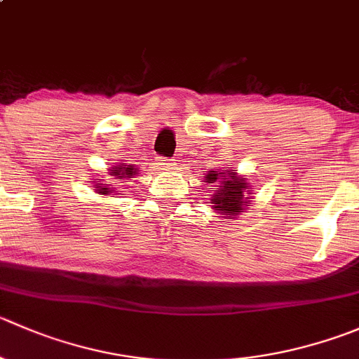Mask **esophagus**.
<instances>
[{
	"label": "esophagus",
	"mask_w": 359,
	"mask_h": 359,
	"mask_svg": "<svg viewBox=\"0 0 359 359\" xmlns=\"http://www.w3.org/2000/svg\"><path fill=\"white\" fill-rule=\"evenodd\" d=\"M156 165L159 166V168H170V166H173L175 163H173V159L170 158H165V156H159V158H156Z\"/></svg>",
	"instance_id": "esophagus-1"
}]
</instances>
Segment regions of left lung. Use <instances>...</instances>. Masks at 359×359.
<instances>
[{
  "instance_id": "obj_1",
  "label": "left lung",
  "mask_w": 359,
  "mask_h": 359,
  "mask_svg": "<svg viewBox=\"0 0 359 359\" xmlns=\"http://www.w3.org/2000/svg\"><path fill=\"white\" fill-rule=\"evenodd\" d=\"M219 180V186H215L214 194H212V203L215 210H221L224 215H238V212H243V207L247 205V191L249 184L247 180L238 179L235 172H221V173H208L207 182L212 184ZM210 189V187H208Z\"/></svg>"
}]
</instances>
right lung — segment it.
<instances>
[{
    "label": "right lung",
    "instance_id": "obj_1",
    "mask_svg": "<svg viewBox=\"0 0 359 359\" xmlns=\"http://www.w3.org/2000/svg\"><path fill=\"white\" fill-rule=\"evenodd\" d=\"M110 175H128V177H131V175H135L133 166L128 165V168H126V165H123V168H114V170H110ZM96 187H98L96 191H100V193H103V194L110 193L109 187H107V184H103V180H100V184H96Z\"/></svg>",
    "mask_w": 359,
    "mask_h": 359
}]
</instances>
